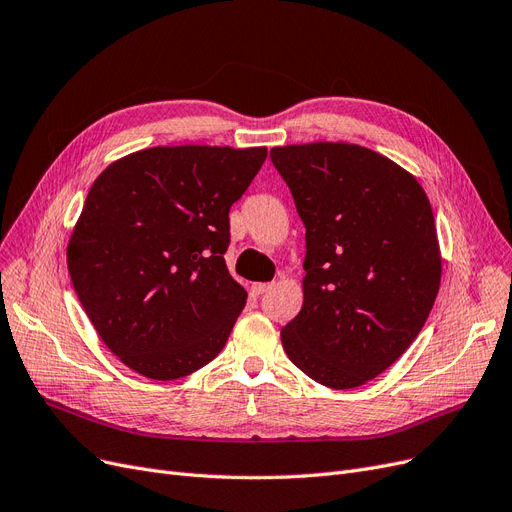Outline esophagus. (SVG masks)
<instances>
[{
    "instance_id": "34e87169",
    "label": "esophagus",
    "mask_w": 512,
    "mask_h": 512,
    "mask_svg": "<svg viewBox=\"0 0 512 512\" xmlns=\"http://www.w3.org/2000/svg\"><path fill=\"white\" fill-rule=\"evenodd\" d=\"M271 288H273L271 283H254L252 285V294L254 296H262V294H267Z\"/></svg>"
}]
</instances>
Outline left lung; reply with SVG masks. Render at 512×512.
Returning <instances> with one entry per match:
<instances>
[{"instance_id": "8db88e82", "label": "left lung", "mask_w": 512, "mask_h": 512, "mask_svg": "<svg viewBox=\"0 0 512 512\" xmlns=\"http://www.w3.org/2000/svg\"><path fill=\"white\" fill-rule=\"evenodd\" d=\"M306 229L304 304L281 330L319 384L355 388L388 370L431 313L441 254L418 180L344 142L271 149Z\"/></svg>"}]
</instances>
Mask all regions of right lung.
I'll return each instance as SVG.
<instances>
[{
  "label": "right lung",
  "instance_id": "obj_1",
  "mask_svg": "<svg viewBox=\"0 0 512 512\" xmlns=\"http://www.w3.org/2000/svg\"><path fill=\"white\" fill-rule=\"evenodd\" d=\"M267 149L153 147L92 185L67 248L75 294L111 353L153 380L210 363L248 292L229 275V210Z\"/></svg>",
  "mask_w": 512,
  "mask_h": 512
}]
</instances>
